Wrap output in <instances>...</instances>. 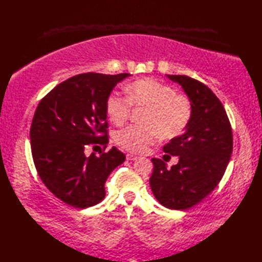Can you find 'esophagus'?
<instances>
[{
    "label": "esophagus",
    "instance_id": "esophagus-1",
    "mask_svg": "<svg viewBox=\"0 0 262 262\" xmlns=\"http://www.w3.org/2000/svg\"><path fill=\"white\" fill-rule=\"evenodd\" d=\"M126 158L128 161H135L138 159V157H136V155H133V154H127Z\"/></svg>",
    "mask_w": 262,
    "mask_h": 262
}]
</instances>
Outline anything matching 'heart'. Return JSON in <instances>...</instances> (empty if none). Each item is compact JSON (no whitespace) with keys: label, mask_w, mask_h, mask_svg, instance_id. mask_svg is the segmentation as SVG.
Returning a JSON list of instances; mask_svg holds the SVG:
<instances>
[{"label":"heart","mask_w":262,"mask_h":262,"mask_svg":"<svg viewBox=\"0 0 262 262\" xmlns=\"http://www.w3.org/2000/svg\"><path fill=\"white\" fill-rule=\"evenodd\" d=\"M133 105L147 108L143 117L146 125H129L115 134V142L133 153H143L158 140L173 138L186 129L192 116V104L185 94L155 79H142L126 86V94L114 91L105 102L111 121L121 125L129 118Z\"/></svg>","instance_id":"b5f03b06"}]
</instances>
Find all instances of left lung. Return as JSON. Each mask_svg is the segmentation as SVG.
<instances>
[{"label": "left lung", "instance_id": "left-lung-1", "mask_svg": "<svg viewBox=\"0 0 262 262\" xmlns=\"http://www.w3.org/2000/svg\"><path fill=\"white\" fill-rule=\"evenodd\" d=\"M166 76L190 99L192 116L186 130L163 147L179 162L166 169L162 160L152 159L149 186L164 207L183 210L208 196L224 176L233 149L232 127L220 99L204 83L186 75Z\"/></svg>", "mask_w": 262, "mask_h": 262}]
</instances>
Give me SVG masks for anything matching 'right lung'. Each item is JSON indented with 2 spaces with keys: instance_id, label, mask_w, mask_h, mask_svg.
Instances as JSON below:
<instances>
[{
  "instance_id": "right-lung-1",
  "label": "right lung",
  "mask_w": 262,
  "mask_h": 262,
  "mask_svg": "<svg viewBox=\"0 0 262 262\" xmlns=\"http://www.w3.org/2000/svg\"><path fill=\"white\" fill-rule=\"evenodd\" d=\"M130 74L84 73L70 77L41 99L33 115L30 143L33 163L49 191L65 204L86 208L105 196L109 174L125 154L108 144L105 102L113 89ZM103 146L99 155H85Z\"/></svg>"
}]
</instances>
